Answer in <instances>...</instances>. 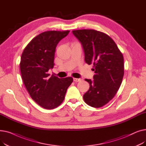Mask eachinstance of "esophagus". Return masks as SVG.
<instances>
[{
  "instance_id": "esophagus-1",
  "label": "esophagus",
  "mask_w": 146,
  "mask_h": 146,
  "mask_svg": "<svg viewBox=\"0 0 146 146\" xmlns=\"http://www.w3.org/2000/svg\"><path fill=\"white\" fill-rule=\"evenodd\" d=\"M73 80H74V82H80V81H81V79H79V78H73Z\"/></svg>"
}]
</instances>
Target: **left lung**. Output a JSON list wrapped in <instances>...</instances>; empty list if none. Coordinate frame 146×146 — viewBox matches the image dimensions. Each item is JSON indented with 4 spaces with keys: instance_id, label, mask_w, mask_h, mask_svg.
<instances>
[{
    "instance_id": "1",
    "label": "left lung",
    "mask_w": 146,
    "mask_h": 146,
    "mask_svg": "<svg viewBox=\"0 0 146 146\" xmlns=\"http://www.w3.org/2000/svg\"><path fill=\"white\" fill-rule=\"evenodd\" d=\"M82 44L85 60L93 64L94 80L85 79L90 88L83 99L88 105L100 108L116 95L124 74V57L117 44L107 34L94 29L72 31Z\"/></svg>"
}]
</instances>
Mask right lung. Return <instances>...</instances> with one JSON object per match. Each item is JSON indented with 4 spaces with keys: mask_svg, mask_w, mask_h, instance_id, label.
<instances>
[{
    "mask_svg": "<svg viewBox=\"0 0 146 146\" xmlns=\"http://www.w3.org/2000/svg\"><path fill=\"white\" fill-rule=\"evenodd\" d=\"M69 32L42 33L28 44L22 53L19 65L23 82L31 98L45 109H54L62 103L73 81L72 77L60 79L48 72L54 65L57 44Z\"/></svg>",
    "mask_w": 146,
    "mask_h": 146,
    "instance_id": "right-lung-1",
    "label": "right lung"
}]
</instances>
